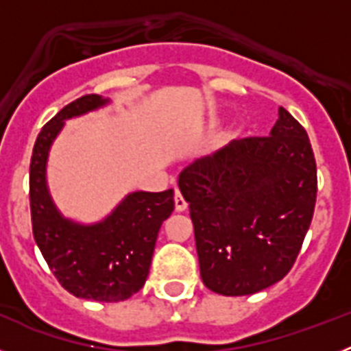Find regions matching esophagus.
Returning <instances> with one entry per match:
<instances>
[{"label": "esophagus", "instance_id": "esophagus-1", "mask_svg": "<svg viewBox=\"0 0 351 351\" xmlns=\"http://www.w3.org/2000/svg\"><path fill=\"white\" fill-rule=\"evenodd\" d=\"M186 207H188V202L184 200V197H182L181 191L176 188V210H178V213H182Z\"/></svg>", "mask_w": 351, "mask_h": 351}]
</instances>
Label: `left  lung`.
Wrapping results in <instances>:
<instances>
[{
    "label": "left lung",
    "mask_w": 351,
    "mask_h": 351,
    "mask_svg": "<svg viewBox=\"0 0 351 351\" xmlns=\"http://www.w3.org/2000/svg\"><path fill=\"white\" fill-rule=\"evenodd\" d=\"M179 188L204 285L228 297L256 293L290 272L311 225L318 179L308 133L280 107L271 135L193 161Z\"/></svg>",
    "instance_id": "left-lung-1"
}]
</instances>
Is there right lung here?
Here are the masks:
<instances>
[{"mask_svg": "<svg viewBox=\"0 0 351 351\" xmlns=\"http://www.w3.org/2000/svg\"><path fill=\"white\" fill-rule=\"evenodd\" d=\"M105 104L101 96L84 95L43 126L29 163V207L33 237L61 287L80 299L119 302L147 280L158 232L176 206L173 190L135 191L104 221L84 226L58 213L45 184L49 147L64 119Z\"/></svg>", "mask_w": 351, "mask_h": 351, "instance_id": "add662e5", "label": "right lung"}]
</instances>
